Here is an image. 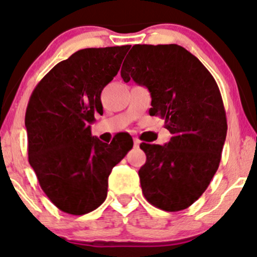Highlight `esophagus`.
Wrapping results in <instances>:
<instances>
[{"mask_svg": "<svg viewBox=\"0 0 257 257\" xmlns=\"http://www.w3.org/2000/svg\"><path fill=\"white\" fill-rule=\"evenodd\" d=\"M133 141H134V146L135 147H139V146H140V140H139V139L138 138H133Z\"/></svg>", "mask_w": 257, "mask_h": 257, "instance_id": "34e87169", "label": "esophagus"}]
</instances>
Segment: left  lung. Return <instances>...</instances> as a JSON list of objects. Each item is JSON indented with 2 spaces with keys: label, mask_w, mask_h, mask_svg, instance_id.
<instances>
[{
  "label": "left lung",
  "mask_w": 257,
  "mask_h": 257,
  "mask_svg": "<svg viewBox=\"0 0 257 257\" xmlns=\"http://www.w3.org/2000/svg\"><path fill=\"white\" fill-rule=\"evenodd\" d=\"M120 76L150 89V113L162 116L172 134L165 146L140 145L146 153L139 170L142 194L163 211L188 208L211 183L226 139V112L217 82L199 58L177 44L134 45Z\"/></svg>",
  "instance_id": "8db88e82"
}]
</instances>
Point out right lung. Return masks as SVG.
I'll list each match as a JSON object with an SVG mask.
<instances>
[{
    "label": "right lung",
    "mask_w": 257,
    "mask_h": 257,
    "mask_svg": "<svg viewBox=\"0 0 257 257\" xmlns=\"http://www.w3.org/2000/svg\"><path fill=\"white\" fill-rule=\"evenodd\" d=\"M131 45L88 48L57 63L27 104L29 163L49 200L68 214L98 208L107 195L111 170L133 147L129 137L110 145L92 137L100 93L119 70Z\"/></svg>",
    "instance_id": "obj_1"
}]
</instances>
